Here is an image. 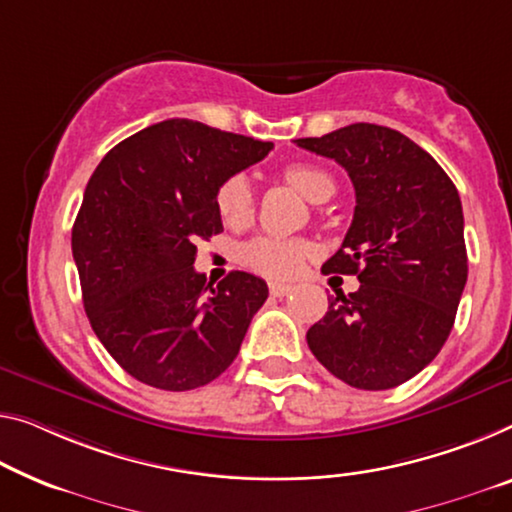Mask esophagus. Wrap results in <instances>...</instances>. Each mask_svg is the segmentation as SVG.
Segmentation results:
<instances>
[{
    "instance_id": "esophagus-1",
    "label": "esophagus",
    "mask_w": 512,
    "mask_h": 512,
    "mask_svg": "<svg viewBox=\"0 0 512 512\" xmlns=\"http://www.w3.org/2000/svg\"><path fill=\"white\" fill-rule=\"evenodd\" d=\"M270 293L274 297H283V295L293 293V286H290V283H281V281H270Z\"/></svg>"
}]
</instances>
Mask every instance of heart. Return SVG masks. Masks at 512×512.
Segmentation results:
<instances>
[{
  "label": "heart",
  "instance_id": "b5f03b06",
  "mask_svg": "<svg viewBox=\"0 0 512 512\" xmlns=\"http://www.w3.org/2000/svg\"><path fill=\"white\" fill-rule=\"evenodd\" d=\"M283 178L295 185L306 199L313 203H322L332 199L336 192L334 178L325 169L313 167V164H288L283 169ZM215 208L219 219L231 229L249 224L254 217V192H251L249 180L242 174L226 178L215 192ZM313 254V245L300 238H281V235H258L249 240L240 251L242 263L249 270L265 277H293L302 270L306 258Z\"/></svg>",
  "mask_w": 512,
  "mask_h": 512
}]
</instances>
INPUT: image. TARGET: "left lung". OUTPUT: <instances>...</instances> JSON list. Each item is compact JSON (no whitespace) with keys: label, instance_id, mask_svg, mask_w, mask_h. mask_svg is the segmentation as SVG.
<instances>
[{"label":"left lung","instance_id":"obj_1","mask_svg":"<svg viewBox=\"0 0 512 512\" xmlns=\"http://www.w3.org/2000/svg\"><path fill=\"white\" fill-rule=\"evenodd\" d=\"M295 144L341 164L357 196L343 245L322 272L357 274L361 286L332 297L306 343L350 387H398L442 350L465 290L458 190L435 157L384 125L352 123Z\"/></svg>","mask_w":512,"mask_h":512}]
</instances>
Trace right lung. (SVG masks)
I'll return each mask as SVG.
<instances>
[{
    "mask_svg": "<svg viewBox=\"0 0 512 512\" xmlns=\"http://www.w3.org/2000/svg\"><path fill=\"white\" fill-rule=\"evenodd\" d=\"M270 151L272 141L169 119L123 139L93 171L73 258L93 332L135 380L196 389L238 357L267 283L235 270L212 286L194 270L196 240L222 231L217 187Z\"/></svg>",
    "mask_w": 512,
    "mask_h": 512,
    "instance_id": "right-lung-1",
    "label": "right lung"
}]
</instances>
